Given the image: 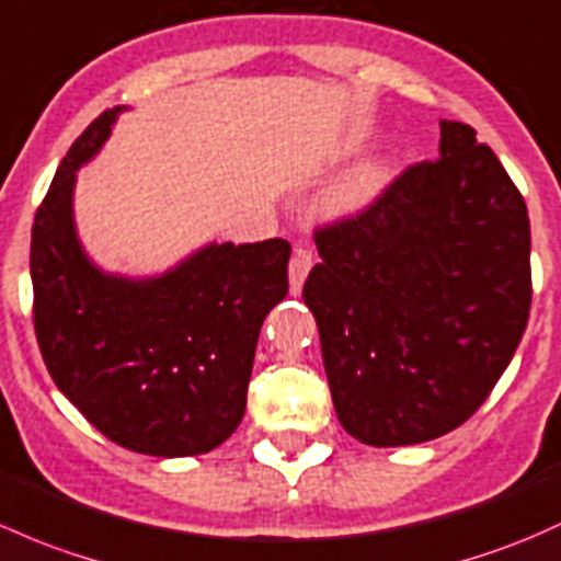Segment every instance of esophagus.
<instances>
[{
	"mask_svg": "<svg viewBox=\"0 0 561 561\" xmlns=\"http://www.w3.org/2000/svg\"><path fill=\"white\" fill-rule=\"evenodd\" d=\"M311 265H314V261H311V252L309 250H298L293 252L290 257V293L293 296H298L300 287H304L306 276H309Z\"/></svg>",
	"mask_w": 561,
	"mask_h": 561,
	"instance_id": "34e87169",
	"label": "esophagus"
}]
</instances>
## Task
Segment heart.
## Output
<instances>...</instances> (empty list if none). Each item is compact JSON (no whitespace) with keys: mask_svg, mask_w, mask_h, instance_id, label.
<instances>
[{"mask_svg":"<svg viewBox=\"0 0 561 561\" xmlns=\"http://www.w3.org/2000/svg\"><path fill=\"white\" fill-rule=\"evenodd\" d=\"M398 176V163L363 161L341 174L322 196V209L330 217H355L370 209Z\"/></svg>","mask_w":561,"mask_h":561,"instance_id":"heart-1","label":"heart"}]
</instances>
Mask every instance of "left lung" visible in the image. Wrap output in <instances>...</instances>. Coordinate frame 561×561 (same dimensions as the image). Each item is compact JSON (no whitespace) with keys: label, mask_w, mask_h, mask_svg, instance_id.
Wrapping results in <instances>:
<instances>
[{"label":"left lung","mask_w":561,"mask_h":561,"mask_svg":"<svg viewBox=\"0 0 561 561\" xmlns=\"http://www.w3.org/2000/svg\"><path fill=\"white\" fill-rule=\"evenodd\" d=\"M440 158L314 236L304 300L335 416L365 446L440 438L514 359L533 300L529 217L503 163L440 121Z\"/></svg>","instance_id":"left-lung-1"}]
</instances>
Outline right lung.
<instances>
[{"label": "right lung", "mask_w": 561, "mask_h": 561, "mask_svg": "<svg viewBox=\"0 0 561 561\" xmlns=\"http://www.w3.org/2000/svg\"><path fill=\"white\" fill-rule=\"evenodd\" d=\"M99 115L69 147L32 228L34 330L56 387L99 433L150 457L231 438L263 320L287 296L285 239L209 241L150 276L104 271L75 220L78 172L110 139Z\"/></svg>", "instance_id": "obj_1"}]
</instances>
